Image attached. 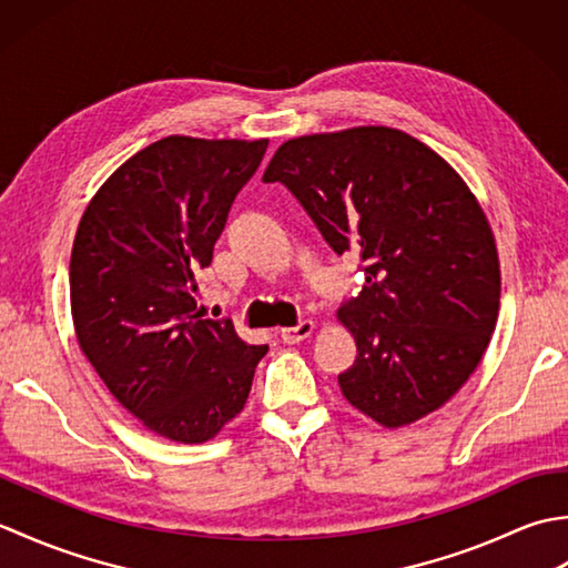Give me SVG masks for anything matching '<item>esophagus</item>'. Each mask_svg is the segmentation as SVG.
<instances>
[{
    "label": "esophagus",
    "instance_id": "obj_1",
    "mask_svg": "<svg viewBox=\"0 0 568 568\" xmlns=\"http://www.w3.org/2000/svg\"><path fill=\"white\" fill-rule=\"evenodd\" d=\"M312 332H315V322H312V320H303V322L297 324V327L281 329V339H283L285 344H300V342H305Z\"/></svg>",
    "mask_w": 568,
    "mask_h": 568
}]
</instances>
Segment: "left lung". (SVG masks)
Here are the masks:
<instances>
[{"label": "left lung", "instance_id": "1", "mask_svg": "<svg viewBox=\"0 0 568 568\" xmlns=\"http://www.w3.org/2000/svg\"><path fill=\"white\" fill-rule=\"evenodd\" d=\"M283 183L366 285L339 307L356 361L344 397L383 427L439 409L484 358L500 307L496 236L439 153L390 126L285 141L263 173Z\"/></svg>", "mask_w": 568, "mask_h": 568}]
</instances>
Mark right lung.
<instances>
[{"mask_svg":"<svg viewBox=\"0 0 568 568\" xmlns=\"http://www.w3.org/2000/svg\"><path fill=\"white\" fill-rule=\"evenodd\" d=\"M268 139L165 136L131 155L84 210L70 256L78 344L119 405L159 437L202 444L246 405L268 346L197 312L229 210Z\"/></svg>","mask_w":568,"mask_h":568,"instance_id":"1","label":"right lung"}]
</instances>
